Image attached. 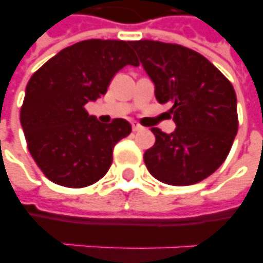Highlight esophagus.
<instances>
[{
	"label": "esophagus",
	"instance_id": "obj_1",
	"mask_svg": "<svg viewBox=\"0 0 263 263\" xmlns=\"http://www.w3.org/2000/svg\"><path fill=\"white\" fill-rule=\"evenodd\" d=\"M132 127H133V132H141V130H144V127L139 124L137 122H133L132 123Z\"/></svg>",
	"mask_w": 263,
	"mask_h": 263
}]
</instances>
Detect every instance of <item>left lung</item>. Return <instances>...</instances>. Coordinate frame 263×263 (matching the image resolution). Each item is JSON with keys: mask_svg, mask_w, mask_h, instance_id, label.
Masks as SVG:
<instances>
[{"mask_svg": "<svg viewBox=\"0 0 263 263\" xmlns=\"http://www.w3.org/2000/svg\"><path fill=\"white\" fill-rule=\"evenodd\" d=\"M132 46L154 83L158 103L171 105L176 130L152 132L156 143L144 163L158 181L191 185L225 161L236 132V95L231 82L206 58L176 44L135 41Z\"/></svg>", "mask_w": 263, "mask_h": 263, "instance_id": "left-lung-1", "label": "left lung"}]
</instances>
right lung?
<instances>
[{"mask_svg":"<svg viewBox=\"0 0 263 263\" xmlns=\"http://www.w3.org/2000/svg\"><path fill=\"white\" fill-rule=\"evenodd\" d=\"M126 65L139 66L130 41L87 39L68 46L29 79L21 107L28 150L52 182L87 187L109 171L113 148L130 135L124 119L100 123L85 110Z\"/></svg>","mask_w":263,"mask_h":263,"instance_id":"obj_1","label":"right lung"}]
</instances>
